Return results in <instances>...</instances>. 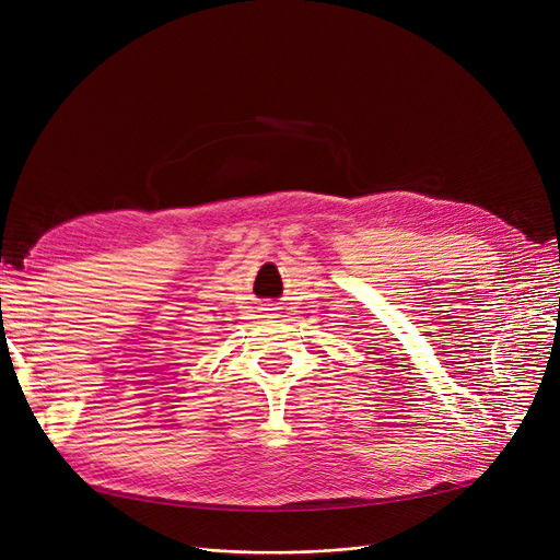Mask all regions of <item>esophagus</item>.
<instances>
[{"instance_id": "esophagus-1", "label": "esophagus", "mask_w": 560, "mask_h": 560, "mask_svg": "<svg viewBox=\"0 0 560 560\" xmlns=\"http://www.w3.org/2000/svg\"><path fill=\"white\" fill-rule=\"evenodd\" d=\"M258 311L262 313V317H277L279 315V306L275 302H262Z\"/></svg>"}]
</instances>
